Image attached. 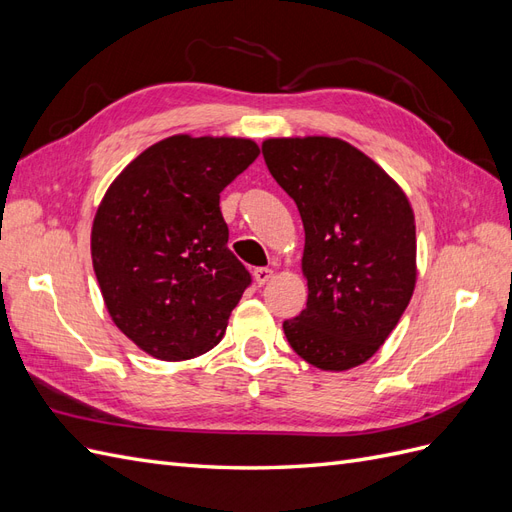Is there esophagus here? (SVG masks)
Instances as JSON below:
<instances>
[{
    "mask_svg": "<svg viewBox=\"0 0 512 512\" xmlns=\"http://www.w3.org/2000/svg\"><path fill=\"white\" fill-rule=\"evenodd\" d=\"M271 277H273V269H269V267L254 269V280H256L258 286H265L271 280Z\"/></svg>",
    "mask_w": 512,
    "mask_h": 512,
    "instance_id": "esophagus-1",
    "label": "esophagus"
}]
</instances>
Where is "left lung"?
<instances>
[{
    "mask_svg": "<svg viewBox=\"0 0 512 512\" xmlns=\"http://www.w3.org/2000/svg\"><path fill=\"white\" fill-rule=\"evenodd\" d=\"M269 173L305 228L307 307L284 320L301 359L327 371L365 363L397 327L416 282L406 194L352 145L329 136L269 138Z\"/></svg>",
    "mask_w": 512,
    "mask_h": 512,
    "instance_id": "left-lung-1",
    "label": "left lung"
}]
</instances>
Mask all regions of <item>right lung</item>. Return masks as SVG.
Wrapping results in <instances>:
<instances>
[{
  "label": "right lung",
  "mask_w": 512,
  "mask_h": 512,
  "mask_svg": "<svg viewBox=\"0 0 512 512\" xmlns=\"http://www.w3.org/2000/svg\"><path fill=\"white\" fill-rule=\"evenodd\" d=\"M247 138L170 136L113 181L91 228L108 314L162 361L220 344L252 275L228 250L220 194L258 158Z\"/></svg>",
  "instance_id": "add662e5"
}]
</instances>
